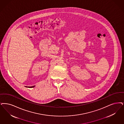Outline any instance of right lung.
<instances>
[{
    "instance_id": "1",
    "label": "right lung",
    "mask_w": 124,
    "mask_h": 124,
    "mask_svg": "<svg viewBox=\"0 0 124 124\" xmlns=\"http://www.w3.org/2000/svg\"><path fill=\"white\" fill-rule=\"evenodd\" d=\"M35 87V86H32V87H29V88H33V87Z\"/></svg>"
}]
</instances>
